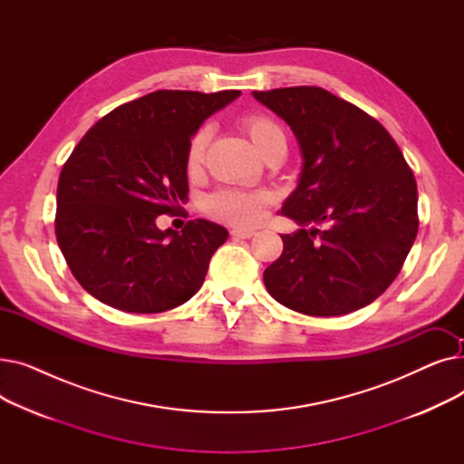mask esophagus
<instances>
[{
	"mask_svg": "<svg viewBox=\"0 0 464 464\" xmlns=\"http://www.w3.org/2000/svg\"><path fill=\"white\" fill-rule=\"evenodd\" d=\"M231 235L235 238H250V237L256 235V231L254 229H246V227H235V229H231Z\"/></svg>",
	"mask_w": 464,
	"mask_h": 464,
	"instance_id": "obj_1",
	"label": "esophagus"
}]
</instances>
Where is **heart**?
Listing matches in <instances>:
<instances>
[{"label":"heart","mask_w":464,"mask_h":464,"mask_svg":"<svg viewBox=\"0 0 464 464\" xmlns=\"http://www.w3.org/2000/svg\"><path fill=\"white\" fill-rule=\"evenodd\" d=\"M240 126L245 130L257 149L265 154L276 142H285L284 130L278 121L261 112H250L240 118ZM212 131L208 126H201L193 131L186 146V169L189 173H198L207 158V149ZM273 201V195L265 189L246 191L226 188L210 193L203 203L207 216L219 219V222L252 226L261 218L263 208Z\"/></svg>","instance_id":"1"}]
</instances>
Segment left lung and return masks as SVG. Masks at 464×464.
I'll use <instances>...</instances> for the list:
<instances>
[{
  "mask_svg": "<svg viewBox=\"0 0 464 464\" xmlns=\"http://www.w3.org/2000/svg\"><path fill=\"white\" fill-rule=\"evenodd\" d=\"M254 97L287 121L304 160L282 207L303 227L282 235L284 252L263 273L266 291L324 318L371 304L401 273L420 227L418 184L399 144L376 118L318 86Z\"/></svg>",
  "mask_w": 464,
  "mask_h": 464,
  "instance_id": "8db88e82",
  "label": "left lung"
}]
</instances>
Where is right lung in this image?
Wrapping results in <instances>:
<instances>
[{"mask_svg": "<svg viewBox=\"0 0 464 464\" xmlns=\"http://www.w3.org/2000/svg\"><path fill=\"white\" fill-rule=\"evenodd\" d=\"M158 90L93 124L58 180L54 229L72 276L102 303L135 314L175 308L198 294L226 227L189 219L158 229L188 198L186 146L212 112L238 97Z\"/></svg>", "mask_w": 464, "mask_h": 464, "instance_id": "obj_1", "label": "right lung"}]
</instances>
